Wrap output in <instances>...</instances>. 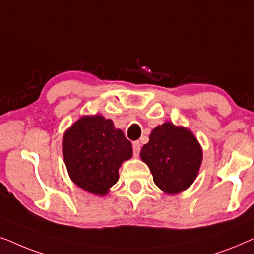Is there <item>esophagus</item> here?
<instances>
[{"mask_svg": "<svg viewBox=\"0 0 254 254\" xmlns=\"http://www.w3.org/2000/svg\"><path fill=\"white\" fill-rule=\"evenodd\" d=\"M132 148H133V155L134 157H138V155H139V152H140L139 141H134V143L132 144Z\"/></svg>", "mask_w": 254, "mask_h": 254, "instance_id": "34e87169", "label": "esophagus"}]
</instances>
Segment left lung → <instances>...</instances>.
<instances>
[{
	"label": "left lung",
	"mask_w": 254,
	"mask_h": 254,
	"mask_svg": "<svg viewBox=\"0 0 254 254\" xmlns=\"http://www.w3.org/2000/svg\"><path fill=\"white\" fill-rule=\"evenodd\" d=\"M140 158L150 168L157 187L165 194L177 195L195 181L203 151L190 130L165 122L152 130Z\"/></svg>",
	"instance_id": "left-lung-1"
}]
</instances>
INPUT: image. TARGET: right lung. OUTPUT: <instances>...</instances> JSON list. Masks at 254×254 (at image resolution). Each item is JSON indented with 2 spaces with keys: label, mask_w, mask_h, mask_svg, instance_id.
Wrapping results in <instances>:
<instances>
[{
  "label": "right lung",
  "mask_w": 254,
  "mask_h": 254,
  "mask_svg": "<svg viewBox=\"0 0 254 254\" xmlns=\"http://www.w3.org/2000/svg\"><path fill=\"white\" fill-rule=\"evenodd\" d=\"M132 145L110 118L84 115L63 136V155L74 184L96 196H104L120 178L118 170L132 157Z\"/></svg>",
  "instance_id": "add662e5"
}]
</instances>
